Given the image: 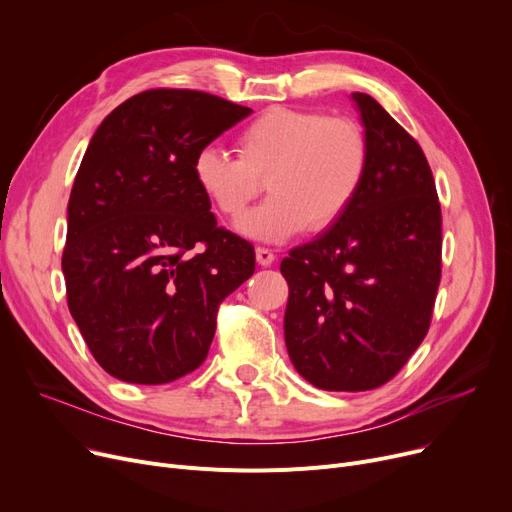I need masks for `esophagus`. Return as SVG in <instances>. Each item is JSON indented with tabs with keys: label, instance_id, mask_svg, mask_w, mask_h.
<instances>
[{
	"label": "esophagus",
	"instance_id": "esophagus-1",
	"mask_svg": "<svg viewBox=\"0 0 512 512\" xmlns=\"http://www.w3.org/2000/svg\"><path fill=\"white\" fill-rule=\"evenodd\" d=\"M255 255H257V263H259V265H263V267L272 265V263H274V259H276L274 251H272V249H267V247H257V249H255Z\"/></svg>",
	"mask_w": 512,
	"mask_h": 512
}]
</instances>
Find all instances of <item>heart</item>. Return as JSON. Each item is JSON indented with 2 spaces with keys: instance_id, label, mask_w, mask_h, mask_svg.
<instances>
[{
  "instance_id": "obj_1",
  "label": "heart",
  "mask_w": 512,
  "mask_h": 512,
  "mask_svg": "<svg viewBox=\"0 0 512 512\" xmlns=\"http://www.w3.org/2000/svg\"><path fill=\"white\" fill-rule=\"evenodd\" d=\"M236 153L203 147L193 176L226 218H238L265 181L272 195L236 224L238 232L265 242L288 240L305 226L332 228L357 199L371 159L357 120L290 107H272L242 128Z\"/></svg>"
}]
</instances>
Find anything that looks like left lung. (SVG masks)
Masks as SVG:
<instances>
[{"instance_id":"1","label":"left lung","mask_w":512,"mask_h":512,"mask_svg":"<svg viewBox=\"0 0 512 512\" xmlns=\"http://www.w3.org/2000/svg\"><path fill=\"white\" fill-rule=\"evenodd\" d=\"M371 159L342 218L280 263L290 361L321 390L380 388L423 342L442 274V211L419 143L353 93Z\"/></svg>"}]
</instances>
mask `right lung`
<instances>
[{
  "label": "right lung",
  "instance_id": "right-lung-1",
  "mask_svg": "<svg viewBox=\"0 0 512 512\" xmlns=\"http://www.w3.org/2000/svg\"><path fill=\"white\" fill-rule=\"evenodd\" d=\"M253 110L191 89H151L95 130L68 201V309L95 361L130 384H168L207 357L220 303L255 272L224 230L193 159Z\"/></svg>",
  "mask_w": 512,
  "mask_h": 512
}]
</instances>
